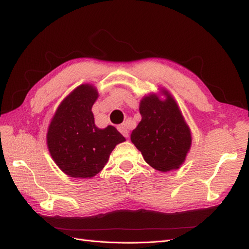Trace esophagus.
Here are the masks:
<instances>
[{
    "label": "esophagus",
    "instance_id": "34e87169",
    "mask_svg": "<svg viewBox=\"0 0 249 249\" xmlns=\"http://www.w3.org/2000/svg\"><path fill=\"white\" fill-rule=\"evenodd\" d=\"M117 129H118V131H119L120 133H122L123 136H124L125 138L129 137V130H127V127L125 126V124H120V125H118Z\"/></svg>",
    "mask_w": 249,
    "mask_h": 249
}]
</instances>
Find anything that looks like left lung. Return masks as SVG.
Wrapping results in <instances>:
<instances>
[{"instance_id": "1", "label": "left lung", "mask_w": 249, "mask_h": 249, "mask_svg": "<svg viewBox=\"0 0 249 249\" xmlns=\"http://www.w3.org/2000/svg\"><path fill=\"white\" fill-rule=\"evenodd\" d=\"M166 99L156 94L143 97L139 111L141 122L131 134L134 143L153 168L166 172L178 169L191 146V133L177 102L163 90Z\"/></svg>"}]
</instances>
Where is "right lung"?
I'll list each match as a JSON object with an SVG mask.
<instances>
[{"label":"right lung","mask_w":249,"mask_h":249,"mask_svg":"<svg viewBox=\"0 0 249 249\" xmlns=\"http://www.w3.org/2000/svg\"><path fill=\"white\" fill-rule=\"evenodd\" d=\"M99 97L94 86L82 84L67 95L53 116L47 142L53 160L65 175L89 178L97 175L118 143L125 138L114 126L99 129L91 108Z\"/></svg>","instance_id":"obj_1"}]
</instances>
